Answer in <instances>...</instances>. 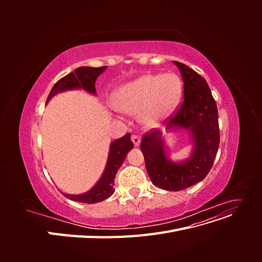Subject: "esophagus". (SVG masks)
I'll return each mask as SVG.
<instances>
[{
  "label": "esophagus",
  "instance_id": "1",
  "mask_svg": "<svg viewBox=\"0 0 262 262\" xmlns=\"http://www.w3.org/2000/svg\"><path fill=\"white\" fill-rule=\"evenodd\" d=\"M131 139H132L133 144L136 145V146H138V145L140 144V142H141V138H140L139 136H137V134H133V136L131 137Z\"/></svg>",
  "mask_w": 262,
  "mask_h": 262
}]
</instances>
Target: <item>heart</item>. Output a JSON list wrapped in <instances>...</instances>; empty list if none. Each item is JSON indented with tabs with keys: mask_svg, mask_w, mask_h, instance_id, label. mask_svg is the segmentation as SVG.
Masks as SVG:
<instances>
[{
	"mask_svg": "<svg viewBox=\"0 0 262 262\" xmlns=\"http://www.w3.org/2000/svg\"><path fill=\"white\" fill-rule=\"evenodd\" d=\"M181 82L173 73L145 74L116 91L114 106L124 113H137L145 124H156L176 108Z\"/></svg>",
	"mask_w": 262,
	"mask_h": 262,
	"instance_id": "b5f03b06",
	"label": "heart"
}]
</instances>
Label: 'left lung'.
Segmentation results:
<instances>
[{"label": "left lung", "mask_w": 262, "mask_h": 262, "mask_svg": "<svg viewBox=\"0 0 262 262\" xmlns=\"http://www.w3.org/2000/svg\"><path fill=\"white\" fill-rule=\"evenodd\" d=\"M184 81V100L165 119L167 129L181 126L191 132L194 150L188 161L176 164L166 158L162 132H145L141 150L153 184L168 191H179L200 182L208 175L219 149L220 128L216 102L204 78L184 63L173 61Z\"/></svg>", "instance_id": "left-lung-1"}]
</instances>
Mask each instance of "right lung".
I'll return each instance as SVG.
<instances>
[{"label": "right lung", "instance_id": "1", "mask_svg": "<svg viewBox=\"0 0 262 262\" xmlns=\"http://www.w3.org/2000/svg\"><path fill=\"white\" fill-rule=\"evenodd\" d=\"M107 67L100 68H89V67H81L74 70V72L66 75L64 77L54 84L52 90L49 94L47 101H49L51 97L55 94L67 90L73 89H83L92 94H96V89H95V82L97 77L104 72ZM133 148V143L131 141V134L126 133L122 138L114 141L110 145L108 163L105 168L104 173H102L99 181L95 185L89 192L80 195H72L63 193V195L69 198V199L82 202V203H97L102 200L107 199L115 192V178L118 169L120 168L124 158L128 154L129 150Z\"/></svg>", "mask_w": 262, "mask_h": 262}]
</instances>
